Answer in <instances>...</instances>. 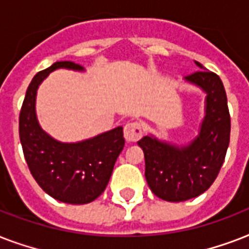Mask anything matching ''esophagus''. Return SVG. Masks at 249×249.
Segmentation results:
<instances>
[{
	"label": "esophagus",
	"instance_id": "1",
	"mask_svg": "<svg viewBox=\"0 0 249 249\" xmlns=\"http://www.w3.org/2000/svg\"><path fill=\"white\" fill-rule=\"evenodd\" d=\"M142 133L143 129L140 123H129L124 126V137L129 143L137 142L142 137Z\"/></svg>",
	"mask_w": 249,
	"mask_h": 249
}]
</instances>
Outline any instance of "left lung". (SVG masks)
<instances>
[{
  "label": "left lung",
  "instance_id": "1",
  "mask_svg": "<svg viewBox=\"0 0 249 249\" xmlns=\"http://www.w3.org/2000/svg\"><path fill=\"white\" fill-rule=\"evenodd\" d=\"M185 77L186 83L205 94L204 117L197 136L186 144L144 136L138 146L144 154V177L156 196L166 201H185L207 191L218 176L230 142V113L224 84L204 70Z\"/></svg>",
  "mask_w": 249,
  "mask_h": 249
}]
</instances>
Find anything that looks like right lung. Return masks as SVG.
Returning <instances> with one entry per match:
<instances>
[{
    "mask_svg": "<svg viewBox=\"0 0 249 249\" xmlns=\"http://www.w3.org/2000/svg\"><path fill=\"white\" fill-rule=\"evenodd\" d=\"M84 72L73 62H55L29 84L19 116V137L25 161L45 193L68 204L95 200L108 183L113 165L125 144L123 126L80 142H60L41 128L36 115L37 89L55 70Z\"/></svg>",
    "mask_w": 249,
    "mask_h": 249,
    "instance_id": "1",
    "label": "right lung"
}]
</instances>
